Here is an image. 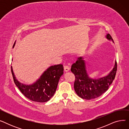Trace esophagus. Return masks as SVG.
Wrapping results in <instances>:
<instances>
[{"label":"esophagus","instance_id":"obj_1","mask_svg":"<svg viewBox=\"0 0 129 129\" xmlns=\"http://www.w3.org/2000/svg\"><path fill=\"white\" fill-rule=\"evenodd\" d=\"M64 71H65V72H69V71H70V67H69V66H64Z\"/></svg>","mask_w":129,"mask_h":129}]
</instances>
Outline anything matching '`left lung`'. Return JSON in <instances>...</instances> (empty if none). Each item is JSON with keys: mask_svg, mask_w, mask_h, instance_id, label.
Masks as SVG:
<instances>
[{"mask_svg": "<svg viewBox=\"0 0 129 129\" xmlns=\"http://www.w3.org/2000/svg\"><path fill=\"white\" fill-rule=\"evenodd\" d=\"M106 38L114 43L109 33L106 36ZM117 69V64L116 60L113 69L107 75L98 78H93L90 77L87 73L84 57H78L76 63L72 65L71 70L75 76L74 85L75 92L79 97L86 100H90L100 96L108 89L112 84L116 76Z\"/></svg>", "mask_w": 129, "mask_h": 129, "instance_id": "obj_1", "label": "left lung"}]
</instances>
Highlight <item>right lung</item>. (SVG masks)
Listing matches in <instances>:
<instances>
[{
  "label": "right lung",
  "mask_w": 129,
  "mask_h": 129,
  "mask_svg": "<svg viewBox=\"0 0 129 129\" xmlns=\"http://www.w3.org/2000/svg\"><path fill=\"white\" fill-rule=\"evenodd\" d=\"M11 69L13 80L20 90L27 98L38 103L46 102L53 96L57 89L59 78L64 73L62 64L52 65L47 68L35 83L26 85L17 79L12 66Z\"/></svg>",
  "instance_id": "right-lung-1"
}]
</instances>
